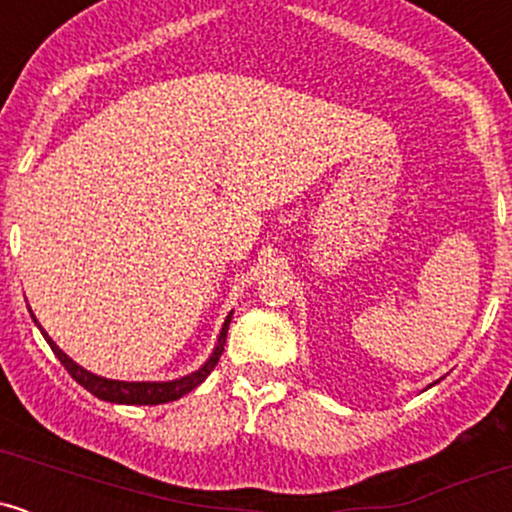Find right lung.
<instances>
[{"label": "right lung", "mask_w": 512, "mask_h": 512, "mask_svg": "<svg viewBox=\"0 0 512 512\" xmlns=\"http://www.w3.org/2000/svg\"><path fill=\"white\" fill-rule=\"evenodd\" d=\"M228 325H231V315H228V320L223 322L219 344H216L214 354L209 356V361L204 363L197 373L185 375V378H180V380H170V383H120V380L101 378V375H93L81 366H76L72 358L64 354L60 346L52 342L45 332H43V337L48 339L50 349L55 351L57 358H60V363L67 368V373L72 375L76 383H79L81 387H86V390L91 392V395H96L98 399H105V402H115V404H163V402H173V399H180L182 395H187V392H192L197 385H202L204 380H207V375L214 370V366L219 363V358L223 354Z\"/></svg>", "instance_id": "1"}]
</instances>
